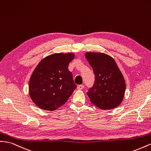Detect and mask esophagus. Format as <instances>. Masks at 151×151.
<instances>
[{"mask_svg":"<svg viewBox=\"0 0 151 151\" xmlns=\"http://www.w3.org/2000/svg\"><path fill=\"white\" fill-rule=\"evenodd\" d=\"M77 89H79V90H81V89H83L84 88V85L81 84V85H79V86H77Z\"/></svg>","mask_w":151,"mask_h":151,"instance_id":"1","label":"esophagus"}]
</instances>
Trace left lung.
I'll list each match as a JSON object with an SVG mask.
<instances>
[{"mask_svg":"<svg viewBox=\"0 0 151 151\" xmlns=\"http://www.w3.org/2000/svg\"><path fill=\"white\" fill-rule=\"evenodd\" d=\"M85 56L95 76L94 85L87 92L91 102L102 110L118 107L124 99L126 83L116 61L103 52H86Z\"/></svg>","mask_w":151,"mask_h":151,"instance_id":"left-lung-1","label":"left lung"}]
</instances>
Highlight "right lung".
<instances>
[{
  "label": "right lung",
  "instance_id": "obj_1",
  "mask_svg": "<svg viewBox=\"0 0 151 151\" xmlns=\"http://www.w3.org/2000/svg\"><path fill=\"white\" fill-rule=\"evenodd\" d=\"M74 57L72 52L54 53L37 65L30 77L28 91L37 107L53 111L67 102L77 87L68 69Z\"/></svg>",
  "mask_w": 151,
  "mask_h": 151
}]
</instances>
